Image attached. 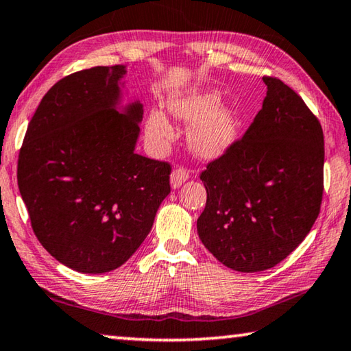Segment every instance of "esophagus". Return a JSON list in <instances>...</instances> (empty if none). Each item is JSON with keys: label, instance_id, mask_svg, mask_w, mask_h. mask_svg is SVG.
Returning a JSON list of instances; mask_svg holds the SVG:
<instances>
[{"label": "esophagus", "instance_id": "1", "mask_svg": "<svg viewBox=\"0 0 351 351\" xmlns=\"http://www.w3.org/2000/svg\"><path fill=\"white\" fill-rule=\"evenodd\" d=\"M187 180H189V171L186 169H182V167H180V169H175L173 171H171L170 182H171V187H173V189L180 187L181 184H184Z\"/></svg>", "mask_w": 351, "mask_h": 351}]
</instances>
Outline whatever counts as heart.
<instances>
[{
	"label": "heart",
	"instance_id": "heart-1",
	"mask_svg": "<svg viewBox=\"0 0 351 351\" xmlns=\"http://www.w3.org/2000/svg\"><path fill=\"white\" fill-rule=\"evenodd\" d=\"M217 88L193 90L170 98V112L193 123L189 128V143L203 158H217L230 149L239 137L241 115L232 106H223ZM147 134L154 145H164L173 138V126L162 110L154 109L147 120Z\"/></svg>",
	"mask_w": 351,
	"mask_h": 351
}]
</instances>
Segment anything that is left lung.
Instances as JSON below:
<instances>
[{
	"label": "left lung",
	"instance_id": "8db88e82",
	"mask_svg": "<svg viewBox=\"0 0 351 351\" xmlns=\"http://www.w3.org/2000/svg\"><path fill=\"white\" fill-rule=\"evenodd\" d=\"M242 138L202 171L208 192L197 230L232 270L263 271L286 259L313 228L324 195L320 121L302 97L274 76Z\"/></svg>",
	"mask_w": 351,
	"mask_h": 351
}]
</instances>
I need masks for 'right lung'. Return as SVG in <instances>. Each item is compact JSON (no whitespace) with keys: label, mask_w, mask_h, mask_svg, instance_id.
<instances>
[{"label":"right lung","mask_w":351,"mask_h":351,"mask_svg":"<svg viewBox=\"0 0 351 351\" xmlns=\"http://www.w3.org/2000/svg\"><path fill=\"white\" fill-rule=\"evenodd\" d=\"M125 65L56 82L27 125L16 180L43 248L81 274L125 264L170 193L169 162L137 154L142 104L119 110Z\"/></svg>","instance_id":"add662e5"}]
</instances>
